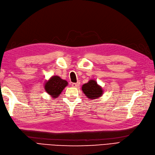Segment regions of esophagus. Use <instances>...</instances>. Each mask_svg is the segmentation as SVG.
Here are the masks:
<instances>
[{
    "label": "esophagus",
    "instance_id": "esophagus-1",
    "mask_svg": "<svg viewBox=\"0 0 155 155\" xmlns=\"http://www.w3.org/2000/svg\"><path fill=\"white\" fill-rule=\"evenodd\" d=\"M80 82L78 81L77 83H72L71 85H72V87H78L79 85H80Z\"/></svg>",
    "mask_w": 155,
    "mask_h": 155
}]
</instances>
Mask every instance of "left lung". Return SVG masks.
I'll return each mask as SVG.
<instances>
[{
	"label": "left lung",
	"instance_id": "1",
	"mask_svg": "<svg viewBox=\"0 0 155 155\" xmlns=\"http://www.w3.org/2000/svg\"><path fill=\"white\" fill-rule=\"evenodd\" d=\"M82 91L84 94L89 99H97L101 97L103 94V89L95 80L89 81L82 86Z\"/></svg>",
	"mask_w": 155,
	"mask_h": 155
}]
</instances>
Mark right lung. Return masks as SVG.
<instances>
[{"mask_svg": "<svg viewBox=\"0 0 155 155\" xmlns=\"http://www.w3.org/2000/svg\"><path fill=\"white\" fill-rule=\"evenodd\" d=\"M67 85L68 82L61 80L59 76H52L46 82L44 88L48 94L52 96L53 98H56L58 97Z\"/></svg>", "mask_w": 155, "mask_h": 155, "instance_id": "obj_1", "label": "right lung"}]
</instances>
